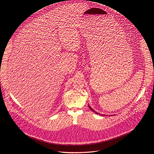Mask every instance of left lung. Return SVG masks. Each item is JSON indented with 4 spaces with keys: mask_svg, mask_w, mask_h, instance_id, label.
Segmentation results:
<instances>
[{
    "mask_svg": "<svg viewBox=\"0 0 154 154\" xmlns=\"http://www.w3.org/2000/svg\"><path fill=\"white\" fill-rule=\"evenodd\" d=\"M89 109H91V110H92V111H94V112H95V113H97V114H98V112H95V111H94V110H93V109H92V108H91V107H90V106H89ZM102 116H104V115H103V114H102Z\"/></svg>",
    "mask_w": 154,
    "mask_h": 154,
    "instance_id": "obj_1",
    "label": "left lung"
}]
</instances>
